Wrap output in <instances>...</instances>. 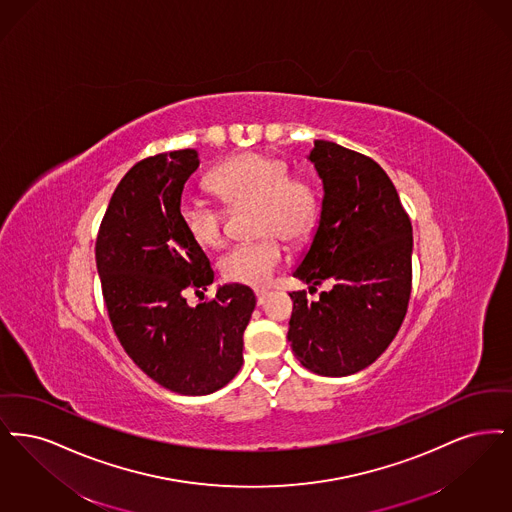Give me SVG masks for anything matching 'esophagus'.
I'll list each match as a JSON object with an SVG mask.
<instances>
[{"instance_id":"34e87169","label":"esophagus","mask_w":512,"mask_h":512,"mask_svg":"<svg viewBox=\"0 0 512 512\" xmlns=\"http://www.w3.org/2000/svg\"><path fill=\"white\" fill-rule=\"evenodd\" d=\"M254 294H256V300H258V306H262L264 302H266L267 290H254Z\"/></svg>"}]
</instances>
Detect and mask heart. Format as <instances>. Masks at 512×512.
<instances>
[{
  "mask_svg": "<svg viewBox=\"0 0 512 512\" xmlns=\"http://www.w3.org/2000/svg\"><path fill=\"white\" fill-rule=\"evenodd\" d=\"M283 156L250 151L220 164L208 178L212 191L229 206L254 204V229L266 235L233 246L220 258L223 279L264 287L285 260L283 237L300 243L312 235L321 200L310 174L290 172ZM179 220L195 245L220 248L225 243V210L216 200L189 193L179 202Z\"/></svg>",
  "mask_w": 512,
  "mask_h": 512,
  "instance_id": "heart-1",
  "label": "heart"
}]
</instances>
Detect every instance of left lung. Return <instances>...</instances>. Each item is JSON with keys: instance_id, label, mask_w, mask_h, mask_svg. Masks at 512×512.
<instances>
[{"instance_id": "left-lung-1", "label": "left lung", "mask_w": 512, "mask_h": 512, "mask_svg": "<svg viewBox=\"0 0 512 512\" xmlns=\"http://www.w3.org/2000/svg\"><path fill=\"white\" fill-rule=\"evenodd\" d=\"M323 181L319 225L294 277L317 302L290 292L296 359L323 377L369 367L400 331L411 296L413 229L398 191L369 156L317 139L308 156Z\"/></svg>"}]
</instances>
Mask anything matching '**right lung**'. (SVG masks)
<instances>
[{"instance_id": "add662e5", "label": "right lung", "mask_w": 512, "mask_h": 512, "mask_svg": "<svg viewBox=\"0 0 512 512\" xmlns=\"http://www.w3.org/2000/svg\"><path fill=\"white\" fill-rule=\"evenodd\" d=\"M199 153L143 158L118 183L99 227L95 262L112 329L135 365L183 396L223 388L243 365V334L256 306L252 289L223 285L191 308L185 290L214 281L210 260L179 220L183 185Z\"/></svg>"}]
</instances>
